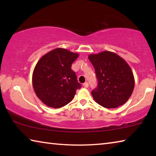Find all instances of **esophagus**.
<instances>
[{
  "instance_id": "34e87169",
  "label": "esophagus",
  "mask_w": 156,
  "mask_h": 156,
  "mask_svg": "<svg viewBox=\"0 0 156 156\" xmlns=\"http://www.w3.org/2000/svg\"><path fill=\"white\" fill-rule=\"evenodd\" d=\"M83 87H84V88H87L89 87V84L87 83H84L83 84Z\"/></svg>"
}]
</instances>
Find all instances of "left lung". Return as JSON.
I'll list each match as a JSON object with an SVG mask.
<instances>
[{
  "label": "left lung",
  "instance_id": "obj_1",
  "mask_svg": "<svg viewBox=\"0 0 156 156\" xmlns=\"http://www.w3.org/2000/svg\"><path fill=\"white\" fill-rule=\"evenodd\" d=\"M98 79V87L91 91L98 104L112 109L121 106L131 96L135 79L131 67L115 53L104 51L90 54Z\"/></svg>",
  "mask_w": 156,
  "mask_h": 156
}]
</instances>
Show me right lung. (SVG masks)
Returning a JSON list of instances; mask_svg holds the SVG:
<instances>
[{
    "mask_svg": "<svg viewBox=\"0 0 156 156\" xmlns=\"http://www.w3.org/2000/svg\"><path fill=\"white\" fill-rule=\"evenodd\" d=\"M79 54L56 48L41 58L34 68L32 84L37 97L47 106L60 108L73 100L80 89L72 65Z\"/></svg>",
    "mask_w": 156,
    "mask_h": 156,
    "instance_id": "right-lung-1",
    "label": "right lung"
}]
</instances>
